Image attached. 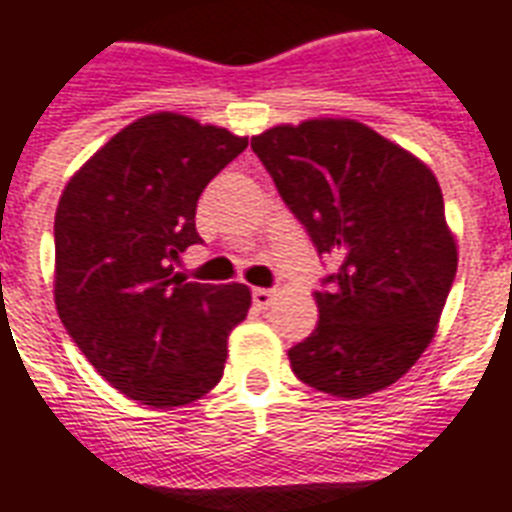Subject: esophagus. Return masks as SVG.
Masks as SVG:
<instances>
[{
    "mask_svg": "<svg viewBox=\"0 0 512 512\" xmlns=\"http://www.w3.org/2000/svg\"><path fill=\"white\" fill-rule=\"evenodd\" d=\"M252 300H255L257 308H271L273 300H276V292L257 287V290H252Z\"/></svg>",
    "mask_w": 512,
    "mask_h": 512,
    "instance_id": "34e87169",
    "label": "esophagus"
}]
</instances>
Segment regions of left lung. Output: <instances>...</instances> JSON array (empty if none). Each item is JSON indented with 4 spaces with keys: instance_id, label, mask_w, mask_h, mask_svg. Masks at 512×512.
<instances>
[{
    "instance_id": "8db88e82",
    "label": "left lung",
    "mask_w": 512,
    "mask_h": 512,
    "mask_svg": "<svg viewBox=\"0 0 512 512\" xmlns=\"http://www.w3.org/2000/svg\"><path fill=\"white\" fill-rule=\"evenodd\" d=\"M252 150L319 255L338 260L314 292L317 330L287 351L303 384L368 397L416 365L456 276V239L435 174L349 117L252 136Z\"/></svg>"
}]
</instances>
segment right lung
Segmentation results:
<instances>
[{
    "instance_id": "1",
    "label": "right lung",
    "mask_w": 512,
    "mask_h": 512,
    "mask_svg": "<svg viewBox=\"0 0 512 512\" xmlns=\"http://www.w3.org/2000/svg\"><path fill=\"white\" fill-rule=\"evenodd\" d=\"M247 136L179 112L117 131L74 171L56 209V298L66 333L117 392L152 408L195 403L220 384L228 335L247 319L244 284L177 273L201 241L204 187Z\"/></svg>"
}]
</instances>
